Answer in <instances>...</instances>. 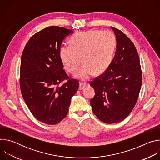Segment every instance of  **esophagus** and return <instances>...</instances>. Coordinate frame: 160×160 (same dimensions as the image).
Returning a JSON list of instances; mask_svg holds the SVG:
<instances>
[{"label": "esophagus", "instance_id": "obj_1", "mask_svg": "<svg viewBox=\"0 0 160 160\" xmlns=\"http://www.w3.org/2000/svg\"><path fill=\"white\" fill-rule=\"evenodd\" d=\"M88 83H85V82H80V85H79V90H83L86 86H87Z\"/></svg>", "mask_w": 160, "mask_h": 160}]
</instances>
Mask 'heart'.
Wrapping results in <instances>:
<instances>
[{"label":"heart","mask_w":160,"mask_h":160,"mask_svg":"<svg viewBox=\"0 0 160 160\" xmlns=\"http://www.w3.org/2000/svg\"><path fill=\"white\" fill-rule=\"evenodd\" d=\"M70 45L61 47L59 55L65 70L75 76L87 80L96 73H103L110 65L117 47V39L109 30H90L79 32L70 40Z\"/></svg>","instance_id":"b5f03b06"}]
</instances>
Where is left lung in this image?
<instances>
[{
  "label": "left lung",
  "instance_id": "8db88e82",
  "mask_svg": "<svg viewBox=\"0 0 160 160\" xmlns=\"http://www.w3.org/2000/svg\"><path fill=\"white\" fill-rule=\"evenodd\" d=\"M116 35V53L110 65L91 81L95 96L90 105L102 122L117 123L126 118L138 101L142 85L139 55L133 43L120 30L111 27Z\"/></svg>",
  "mask_w": 160,
  "mask_h": 160
}]
</instances>
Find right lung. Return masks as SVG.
<instances>
[{
	"instance_id": "obj_1",
	"label": "right lung",
	"mask_w": 160,
	"mask_h": 160,
	"mask_svg": "<svg viewBox=\"0 0 160 160\" xmlns=\"http://www.w3.org/2000/svg\"><path fill=\"white\" fill-rule=\"evenodd\" d=\"M72 33L73 30L63 27L45 28L30 38L22 53V96L33 117L48 125H56L66 117L79 87L78 81L63 70L59 55L62 40Z\"/></svg>"
}]
</instances>
